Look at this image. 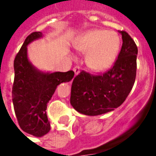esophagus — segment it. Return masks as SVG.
Instances as JSON below:
<instances>
[{"label":"esophagus","instance_id":"1","mask_svg":"<svg viewBox=\"0 0 156 156\" xmlns=\"http://www.w3.org/2000/svg\"><path fill=\"white\" fill-rule=\"evenodd\" d=\"M73 70V72H74L75 75H78V73H80V68H79L78 66H75Z\"/></svg>","mask_w":156,"mask_h":156}]
</instances>
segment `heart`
Returning <instances> with one entry per match:
<instances>
[{
  "label": "heart",
  "instance_id": "obj_1",
  "mask_svg": "<svg viewBox=\"0 0 156 156\" xmlns=\"http://www.w3.org/2000/svg\"><path fill=\"white\" fill-rule=\"evenodd\" d=\"M78 51L86 54V63L93 71L103 72L111 68L120 48V37L115 31L93 29L75 42Z\"/></svg>",
  "mask_w": 156,
  "mask_h": 156
}]
</instances>
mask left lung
<instances>
[{
	"label": "left lung",
	"instance_id": "1",
	"mask_svg": "<svg viewBox=\"0 0 156 156\" xmlns=\"http://www.w3.org/2000/svg\"><path fill=\"white\" fill-rule=\"evenodd\" d=\"M123 44L114 66L103 74L80 72L73 81L70 104L83 115H99L120 106L134 86L138 48L125 31L119 32Z\"/></svg>",
	"mask_w": 156,
	"mask_h": 156
}]
</instances>
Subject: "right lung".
<instances>
[{
  "instance_id": "right-lung-1",
  "label": "right lung",
  "mask_w": 156,
  "mask_h": 156,
  "mask_svg": "<svg viewBox=\"0 0 156 156\" xmlns=\"http://www.w3.org/2000/svg\"><path fill=\"white\" fill-rule=\"evenodd\" d=\"M41 37L40 32L31 33L16 55L12 86V102L19 126L24 132L37 137H41L50 130L46 110L58 85L71 81L74 76L72 70L43 73L31 64L27 46Z\"/></svg>"
}]
</instances>
